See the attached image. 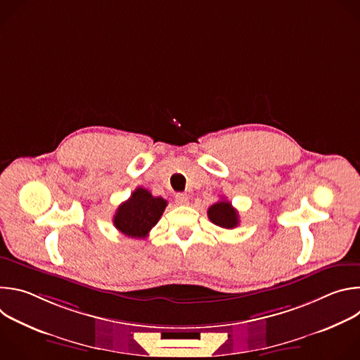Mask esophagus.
Segmentation results:
<instances>
[{
	"label": "esophagus",
	"mask_w": 360,
	"mask_h": 360,
	"mask_svg": "<svg viewBox=\"0 0 360 360\" xmlns=\"http://www.w3.org/2000/svg\"><path fill=\"white\" fill-rule=\"evenodd\" d=\"M175 202H176L178 205H188L189 198H188L186 193H176V195H175Z\"/></svg>",
	"instance_id": "34e87169"
}]
</instances>
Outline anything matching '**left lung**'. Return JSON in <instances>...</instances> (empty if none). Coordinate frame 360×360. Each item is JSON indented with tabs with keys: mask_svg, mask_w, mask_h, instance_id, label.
I'll return each mask as SVG.
<instances>
[{
	"mask_svg": "<svg viewBox=\"0 0 360 360\" xmlns=\"http://www.w3.org/2000/svg\"><path fill=\"white\" fill-rule=\"evenodd\" d=\"M208 218L211 219V222L225 229H232L239 225L238 211L226 199H222L212 205V207L208 210Z\"/></svg>",
	"mask_w": 360,
	"mask_h": 360,
	"instance_id": "left-lung-1",
	"label": "left lung"
}]
</instances>
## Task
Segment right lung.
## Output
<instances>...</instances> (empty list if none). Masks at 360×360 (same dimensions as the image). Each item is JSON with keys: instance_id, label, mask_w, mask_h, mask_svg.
<instances>
[{"instance_id": "obj_1", "label": "right lung", "mask_w": 360, "mask_h": 360, "mask_svg": "<svg viewBox=\"0 0 360 360\" xmlns=\"http://www.w3.org/2000/svg\"><path fill=\"white\" fill-rule=\"evenodd\" d=\"M168 202L161 196H152L145 188H136L128 200L122 202L115 215V228L129 238H146L162 217Z\"/></svg>"}]
</instances>
